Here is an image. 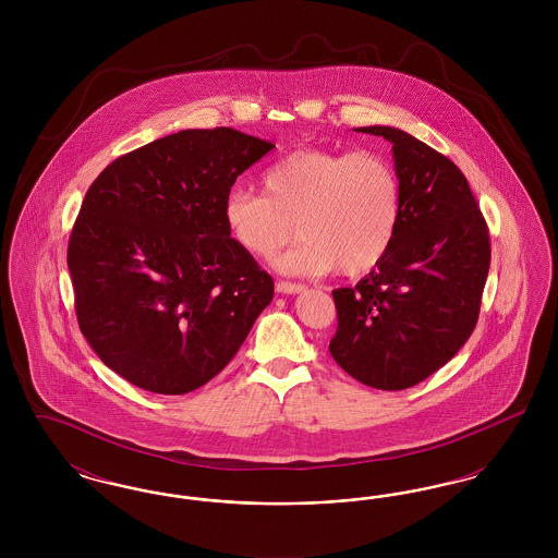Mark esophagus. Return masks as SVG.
<instances>
[{"label":"esophagus","mask_w":558,"mask_h":558,"mask_svg":"<svg viewBox=\"0 0 558 558\" xmlns=\"http://www.w3.org/2000/svg\"><path fill=\"white\" fill-rule=\"evenodd\" d=\"M276 291L282 292V294H296V292L305 291V287H303V284H296V282L278 280V282H276Z\"/></svg>","instance_id":"esophagus-1"}]
</instances>
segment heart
<instances>
[{"mask_svg":"<svg viewBox=\"0 0 558 558\" xmlns=\"http://www.w3.org/2000/svg\"><path fill=\"white\" fill-rule=\"evenodd\" d=\"M266 194L234 187L223 223L240 248L271 257L294 234L303 240L280 255L289 274L364 276L389 253L399 226L401 192L391 160L372 150L299 148L264 175Z\"/></svg>","mask_w":558,"mask_h":558,"instance_id":"1","label":"heart"}]
</instances>
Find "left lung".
Wrapping results in <instances>:
<instances>
[{"label": "left lung", "mask_w": 558, "mask_h": 558, "mask_svg": "<svg viewBox=\"0 0 558 558\" xmlns=\"http://www.w3.org/2000/svg\"><path fill=\"white\" fill-rule=\"evenodd\" d=\"M393 144L401 209L385 259L332 291L335 362L355 380L401 391L446 366L477 326L489 230L464 173L396 128H357Z\"/></svg>", "instance_id": "obj_1"}]
</instances>
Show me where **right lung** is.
<instances>
[{
  "label": "right lung",
  "mask_w": 558,
  "mask_h": 558,
  "mask_svg": "<svg viewBox=\"0 0 558 558\" xmlns=\"http://www.w3.org/2000/svg\"><path fill=\"white\" fill-rule=\"evenodd\" d=\"M274 148L232 128L184 130L112 160L69 239L81 332L135 387L184 396L223 371L274 280L223 223L236 178Z\"/></svg>",
  "instance_id": "obj_1"
}]
</instances>
